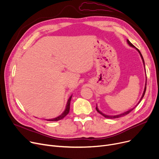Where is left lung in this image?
I'll return each mask as SVG.
<instances>
[{"label": "left lung", "mask_w": 159, "mask_h": 159, "mask_svg": "<svg viewBox=\"0 0 159 159\" xmlns=\"http://www.w3.org/2000/svg\"><path fill=\"white\" fill-rule=\"evenodd\" d=\"M127 43L128 44V45L129 46H131V47H132V48H135L136 49V50L137 51L139 52V53L140 54V57H141V58H142V60H143V64H144V70H145V71H146V68H145V64H144V58H143V55H142V54H141V53H140V52L139 51V50L137 49V48H136L134 46H133L131 43H130V41L128 40V39H127ZM146 81H147V79H146V84H145V87H144V91H143V95H142V97H141V98H140V101H139V102L137 104V105L136 106H135L134 107H132L131 109H129V110H128V111H124V112H123V113H120V114H118V115H106V114H104V113H103L102 111H100L99 110H98V107H97H97H96V110H97V111H98V113H99L101 115H102L103 116H104L105 118H107V119H117V118H120V117H122V116H124V115H128L129 113H130L133 109H135V108L137 107V106L140 102V101H142V99H143V98L144 97V94H145V92H146Z\"/></svg>", "instance_id": "obj_1"}]
</instances>
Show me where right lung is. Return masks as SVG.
Returning a JSON list of instances; mask_svg holds the SVG:
<instances>
[{"mask_svg": "<svg viewBox=\"0 0 159 159\" xmlns=\"http://www.w3.org/2000/svg\"><path fill=\"white\" fill-rule=\"evenodd\" d=\"M72 98V95L70 96V97L68 98V102H67L66 106V108H65V110L63 111V113L60 115L59 116H57L55 118L53 119H46L48 121H58V120H60L61 119H62L63 118H64L65 116L68 114L69 111H70V102H71V100Z\"/></svg>", "mask_w": 159, "mask_h": 159, "instance_id": "1", "label": "right lung"}]
</instances>
